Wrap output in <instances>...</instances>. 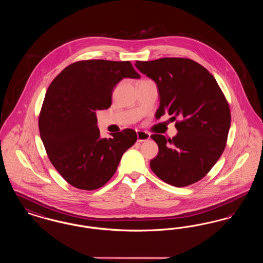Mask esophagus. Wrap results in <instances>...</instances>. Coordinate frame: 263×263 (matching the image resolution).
Returning a JSON list of instances; mask_svg holds the SVG:
<instances>
[{"mask_svg": "<svg viewBox=\"0 0 263 263\" xmlns=\"http://www.w3.org/2000/svg\"><path fill=\"white\" fill-rule=\"evenodd\" d=\"M149 139H150V133H148V132H146V131H141V130H138V142H145V141H147V140H149Z\"/></svg>", "mask_w": 263, "mask_h": 263, "instance_id": "1", "label": "esophagus"}]
</instances>
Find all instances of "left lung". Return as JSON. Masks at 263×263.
Masks as SVG:
<instances>
[{
	"instance_id": "left-lung-1",
	"label": "left lung",
	"mask_w": 263,
	"mask_h": 263,
	"mask_svg": "<svg viewBox=\"0 0 263 263\" xmlns=\"http://www.w3.org/2000/svg\"><path fill=\"white\" fill-rule=\"evenodd\" d=\"M138 70L155 81L160 95L156 116H177V134L151 138L158 156L150 162L159 178L176 187L195 183L207 175L225 150L231 111L222 89L209 71L187 58L136 61Z\"/></svg>"
}]
</instances>
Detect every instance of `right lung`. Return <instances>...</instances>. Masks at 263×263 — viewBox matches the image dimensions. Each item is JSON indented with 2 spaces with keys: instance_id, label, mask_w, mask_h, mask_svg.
Here are the masks:
<instances>
[{
  "instance_id": "add662e5",
  "label": "right lung",
  "mask_w": 263,
  "mask_h": 263,
  "mask_svg": "<svg viewBox=\"0 0 263 263\" xmlns=\"http://www.w3.org/2000/svg\"><path fill=\"white\" fill-rule=\"evenodd\" d=\"M129 61L85 60L66 67L51 83L39 114V132L53 166L74 187L95 190L115 174L137 141L132 129L100 138L97 110L111 105L123 79H139Z\"/></svg>"
}]
</instances>
